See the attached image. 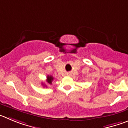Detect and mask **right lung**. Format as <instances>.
Masks as SVG:
<instances>
[{
  "label": "right lung",
  "instance_id": "right-lung-1",
  "mask_svg": "<svg viewBox=\"0 0 128 128\" xmlns=\"http://www.w3.org/2000/svg\"><path fill=\"white\" fill-rule=\"evenodd\" d=\"M53 80H54V77H53L52 76H47L46 81L49 84H52V82L53 81ZM42 85H44V84H42ZM44 86L46 87V86H44Z\"/></svg>",
  "mask_w": 128,
  "mask_h": 128
}]
</instances>
